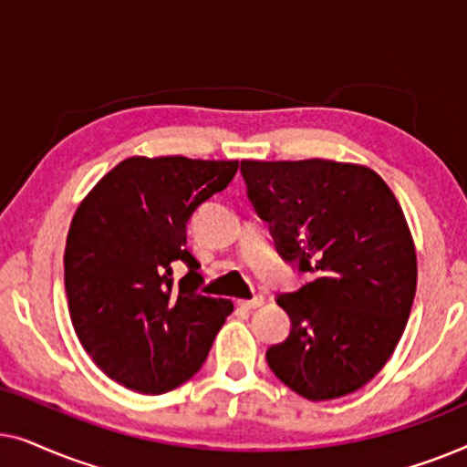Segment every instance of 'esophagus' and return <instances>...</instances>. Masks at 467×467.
Here are the masks:
<instances>
[{"instance_id":"34e87169","label":"esophagus","mask_w":467,"mask_h":467,"mask_svg":"<svg viewBox=\"0 0 467 467\" xmlns=\"http://www.w3.org/2000/svg\"><path fill=\"white\" fill-rule=\"evenodd\" d=\"M264 302H265V297L261 296V293H254L251 299H242L240 306H244V308L253 310V308H259V306H264Z\"/></svg>"}]
</instances>
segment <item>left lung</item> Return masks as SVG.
I'll use <instances>...</instances> for the list:
<instances>
[{
  "label": "left lung",
  "mask_w": 467,
  "mask_h": 467,
  "mask_svg": "<svg viewBox=\"0 0 467 467\" xmlns=\"http://www.w3.org/2000/svg\"><path fill=\"white\" fill-rule=\"evenodd\" d=\"M246 195L285 264L308 276L276 304L291 331L267 366L306 400H336L380 372L404 334L417 254L404 213L376 171L353 163L242 161Z\"/></svg>",
  "instance_id": "1"
}]
</instances>
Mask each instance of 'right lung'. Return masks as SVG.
Wrapping results in <instances>:
<instances>
[{
	"mask_svg": "<svg viewBox=\"0 0 467 467\" xmlns=\"http://www.w3.org/2000/svg\"><path fill=\"white\" fill-rule=\"evenodd\" d=\"M235 171L238 161L131 157L76 210L63 257L69 317L82 348L119 385L149 395L181 387L232 315L229 299L200 293L187 225ZM178 263L188 274L174 284Z\"/></svg>",
	"mask_w": 467,
	"mask_h": 467,
	"instance_id": "add662e5",
	"label": "right lung"
}]
</instances>
